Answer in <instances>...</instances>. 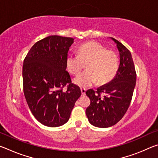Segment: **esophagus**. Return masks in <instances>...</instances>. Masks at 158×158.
<instances>
[{"mask_svg":"<svg viewBox=\"0 0 158 158\" xmlns=\"http://www.w3.org/2000/svg\"><path fill=\"white\" fill-rule=\"evenodd\" d=\"M85 90L84 88H81V95H85Z\"/></svg>","mask_w":158,"mask_h":158,"instance_id":"esophagus-1","label":"esophagus"}]
</instances>
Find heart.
I'll return each mask as SVG.
<instances>
[{"label": "heart", "instance_id": "heart-1", "mask_svg": "<svg viewBox=\"0 0 158 158\" xmlns=\"http://www.w3.org/2000/svg\"><path fill=\"white\" fill-rule=\"evenodd\" d=\"M86 70L74 79L77 85L88 87L97 81L99 85L110 82L118 70V56L113 50L100 43L87 42L79 46L77 54H68L66 65L69 73L77 75L84 68Z\"/></svg>", "mask_w": 158, "mask_h": 158}]
</instances>
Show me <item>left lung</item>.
<instances>
[{"mask_svg": "<svg viewBox=\"0 0 158 158\" xmlns=\"http://www.w3.org/2000/svg\"><path fill=\"white\" fill-rule=\"evenodd\" d=\"M111 39L120 53L116 75L97 90L89 89L85 92L90 100L85 114L90 123L98 127H111L123 117L132 100L137 78L130 52L116 39Z\"/></svg>", "mask_w": 158, "mask_h": 158, "instance_id": "1", "label": "left lung"}]
</instances>
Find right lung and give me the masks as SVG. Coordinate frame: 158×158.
I'll return each mask as SVG.
<instances>
[{
  "label": "right lung",
  "instance_id": "1",
  "mask_svg": "<svg viewBox=\"0 0 158 158\" xmlns=\"http://www.w3.org/2000/svg\"><path fill=\"white\" fill-rule=\"evenodd\" d=\"M72 37L51 35L37 42L23 60V89L35 118L48 127L63 125L81 96L66 71V58ZM67 90L63 91L64 87Z\"/></svg>",
  "mask_w": 158,
  "mask_h": 158
}]
</instances>
